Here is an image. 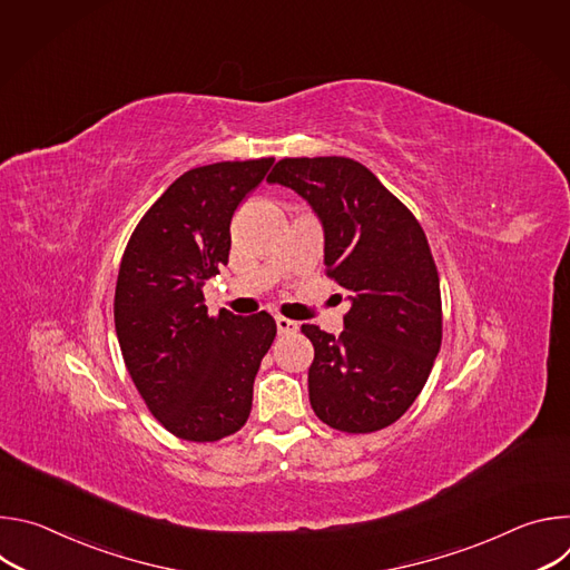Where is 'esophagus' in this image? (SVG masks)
<instances>
[{
  "label": "esophagus",
  "instance_id": "1",
  "mask_svg": "<svg viewBox=\"0 0 570 570\" xmlns=\"http://www.w3.org/2000/svg\"><path fill=\"white\" fill-rule=\"evenodd\" d=\"M275 322H277V332H279L282 336L295 334V332L299 330V327H297V322H293V320L284 317V315H277V317H275Z\"/></svg>",
  "mask_w": 570,
  "mask_h": 570
}]
</instances>
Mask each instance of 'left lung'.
<instances>
[{"label":"left lung","mask_w":570,"mask_h":570,"mask_svg":"<svg viewBox=\"0 0 570 570\" xmlns=\"http://www.w3.org/2000/svg\"><path fill=\"white\" fill-rule=\"evenodd\" d=\"M299 194L324 229L327 277L350 293L341 336L313 343V413L343 433L394 424L422 392L442 345L440 275L413 212L350 157H284L268 176Z\"/></svg>","instance_id":"obj_1"}]
</instances>
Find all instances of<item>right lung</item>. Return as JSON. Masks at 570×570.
I'll return each mask as SVG.
<instances>
[{
  "mask_svg": "<svg viewBox=\"0 0 570 570\" xmlns=\"http://www.w3.org/2000/svg\"><path fill=\"white\" fill-rule=\"evenodd\" d=\"M275 157L183 174L137 223L121 257L115 330L128 374L155 420L187 442H216L248 422L253 385L277 324L207 313L203 286L229 257L238 203Z\"/></svg>",
  "mask_w": 570,
  "mask_h": 570,
  "instance_id": "right-lung-1",
  "label": "right lung"
}]
</instances>
